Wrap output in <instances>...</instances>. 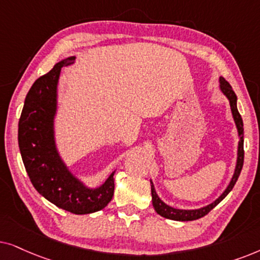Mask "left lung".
I'll list each match as a JSON object with an SVG mask.
<instances>
[{
	"label": "left lung",
	"instance_id": "1",
	"mask_svg": "<svg viewBox=\"0 0 260 260\" xmlns=\"http://www.w3.org/2000/svg\"><path fill=\"white\" fill-rule=\"evenodd\" d=\"M220 89L221 91L226 95V98L230 100V105H231V110L232 114H233V119L235 121V124H237L238 128V133L239 137H240V140H239V146H238V159H237V166H235V171L233 177H232V181L230 184H228L227 189L224 190L219 199L214 201L213 203L210 205L203 207V208L200 209H193V210H184V209H176L172 208V207L168 206L166 203L162 202V201L159 199L157 192H155L153 183L151 182V193H152V203H153L154 210L157 212L159 215H161L162 217H166V219L170 220H175V221H192V220H197L200 217H203L207 215L210 210H212L214 207H216L219 203L222 201L224 197H226L233 186L237 183L239 176H240L241 169H243L244 165V123H243V119H241L240 114L238 112L237 108V95L234 94L233 89L230 83H228L226 79L223 77H220Z\"/></svg>",
	"mask_w": 260,
	"mask_h": 260
}]
</instances>
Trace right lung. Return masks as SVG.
Wrapping results in <instances>:
<instances>
[{"mask_svg":"<svg viewBox=\"0 0 260 260\" xmlns=\"http://www.w3.org/2000/svg\"><path fill=\"white\" fill-rule=\"evenodd\" d=\"M74 61L75 57H69L57 63L29 89L19 120V147L30 182L40 195L70 213L90 214L103 209L113 199L115 171L99 188H86L68 170L55 148L58 79L61 68Z\"/></svg>","mask_w":260,"mask_h":260,"instance_id":"right-lung-1","label":"right lung"}]
</instances>
